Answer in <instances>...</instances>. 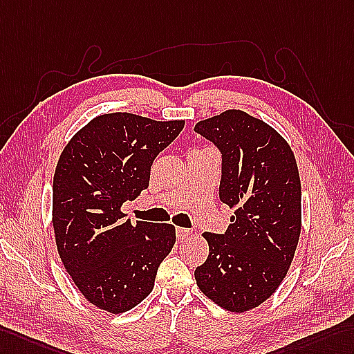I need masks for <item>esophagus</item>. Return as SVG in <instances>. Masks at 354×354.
Returning a JSON list of instances; mask_svg holds the SVG:
<instances>
[{
	"instance_id": "34e87169",
	"label": "esophagus",
	"mask_w": 354,
	"mask_h": 354,
	"mask_svg": "<svg viewBox=\"0 0 354 354\" xmlns=\"http://www.w3.org/2000/svg\"><path fill=\"white\" fill-rule=\"evenodd\" d=\"M176 231H177V237H178L180 240H185V239H187L189 236L192 234V231L187 230V228H177Z\"/></svg>"
}]
</instances>
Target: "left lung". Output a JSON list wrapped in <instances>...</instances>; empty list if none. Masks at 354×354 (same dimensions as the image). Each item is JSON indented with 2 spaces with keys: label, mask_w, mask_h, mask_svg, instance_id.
<instances>
[{
  "label": "left lung",
  "mask_w": 354,
  "mask_h": 354,
  "mask_svg": "<svg viewBox=\"0 0 354 354\" xmlns=\"http://www.w3.org/2000/svg\"><path fill=\"white\" fill-rule=\"evenodd\" d=\"M194 131L219 150V198L236 209L223 234L204 232L210 252L195 279L214 304L245 313L273 295L295 257L301 223L296 159L273 127L239 109Z\"/></svg>",
  "instance_id": "1"
}]
</instances>
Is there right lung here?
Segmentation results:
<instances>
[{"label": "right lung", "instance_id": "obj_1", "mask_svg": "<svg viewBox=\"0 0 354 354\" xmlns=\"http://www.w3.org/2000/svg\"><path fill=\"white\" fill-rule=\"evenodd\" d=\"M183 127V120L112 112L93 118L59 156L53 195L58 254L85 299L108 313L129 311L150 295L176 243L169 223H132L122 207L149 187L153 160Z\"/></svg>", "mask_w": 354, "mask_h": 354}]
</instances>
